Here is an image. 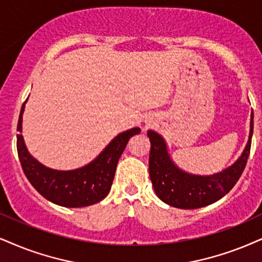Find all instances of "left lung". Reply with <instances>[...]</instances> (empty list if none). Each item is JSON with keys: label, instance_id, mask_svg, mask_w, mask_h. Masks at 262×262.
Here are the masks:
<instances>
[{"label": "left lung", "instance_id": "obj_1", "mask_svg": "<svg viewBox=\"0 0 262 262\" xmlns=\"http://www.w3.org/2000/svg\"><path fill=\"white\" fill-rule=\"evenodd\" d=\"M254 129V114H250V130L248 142L238 160L213 175H197L179 168L171 160L167 142L155 130H148L151 150L148 170L156 194L164 203L180 209H197L215 203L236 185L246 168L250 154Z\"/></svg>", "mask_w": 262, "mask_h": 262}]
</instances>
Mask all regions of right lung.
I'll return each instance as SVG.
<instances>
[{"label":"right lung","instance_id":"obj_1","mask_svg":"<svg viewBox=\"0 0 262 262\" xmlns=\"http://www.w3.org/2000/svg\"><path fill=\"white\" fill-rule=\"evenodd\" d=\"M26 101L23 104L19 115L16 148L23 170L30 184L46 200L61 207H87L104 200L111 190L116 167L129 139L140 133L141 129L135 127L122 132L94 160L83 167L72 170L52 169L36 160L25 145L21 132Z\"/></svg>","mask_w":262,"mask_h":262}]
</instances>
